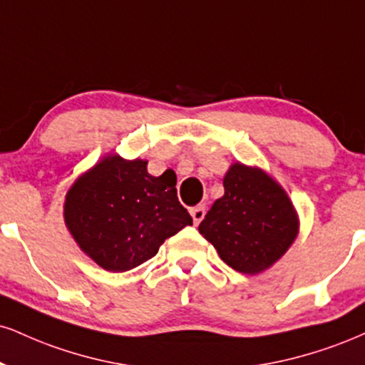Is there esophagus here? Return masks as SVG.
I'll use <instances>...</instances> for the list:
<instances>
[{
  "instance_id": "34e87169",
  "label": "esophagus",
  "mask_w": 365,
  "mask_h": 365,
  "mask_svg": "<svg viewBox=\"0 0 365 365\" xmlns=\"http://www.w3.org/2000/svg\"><path fill=\"white\" fill-rule=\"evenodd\" d=\"M190 214H192V219H194V225H199L205 216V205L204 204L195 205V207L190 209Z\"/></svg>"
}]
</instances>
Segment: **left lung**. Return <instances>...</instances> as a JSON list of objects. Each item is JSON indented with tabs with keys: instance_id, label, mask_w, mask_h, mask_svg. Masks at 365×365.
<instances>
[{
	"instance_id": "obj_1",
	"label": "left lung",
	"mask_w": 365,
	"mask_h": 365,
	"mask_svg": "<svg viewBox=\"0 0 365 365\" xmlns=\"http://www.w3.org/2000/svg\"><path fill=\"white\" fill-rule=\"evenodd\" d=\"M225 195L212 204L199 232L241 274H260L296 240L299 221L282 187L260 168L231 165Z\"/></svg>"
}]
</instances>
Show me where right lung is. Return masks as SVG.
Returning <instances> with one entry per match:
<instances>
[{
	"label": "right lung",
	"instance_id": "right-lung-1",
	"mask_svg": "<svg viewBox=\"0 0 365 365\" xmlns=\"http://www.w3.org/2000/svg\"><path fill=\"white\" fill-rule=\"evenodd\" d=\"M175 185L171 170L153 177L148 161L105 156L66 194L64 222L102 269H135L155 257L166 238L192 225Z\"/></svg>",
	"mask_w": 365,
	"mask_h": 365
}]
</instances>
